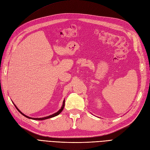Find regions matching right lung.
<instances>
[{
    "instance_id": "1",
    "label": "right lung",
    "mask_w": 150,
    "mask_h": 150,
    "mask_svg": "<svg viewBox=\"0 0 150 150\" xmlns=\"http://www.w3.org/2000/svg\"><path fill=\"white\" fill-rule=\"evenodd\" d=\"M13 104H14V106H16V109L17 110L19 111V112L21 113V114H22V115L23 116H24L25 117H28V118H29V119H32V120H46V119H49V118H51V117H54V116H57L58 115H59L60 113L62 112V111L63 110V109H64V104H65V100L64 99V101H63V103H62V107H61V108L57 112H55L54 113V114H53V115H50V116H46V117H40V118H34V117H29V116H26V115H25L24 113H22L19 109L17 108V107L16 106V104L13 103Z\"/></svg>"
}]
</instances>
